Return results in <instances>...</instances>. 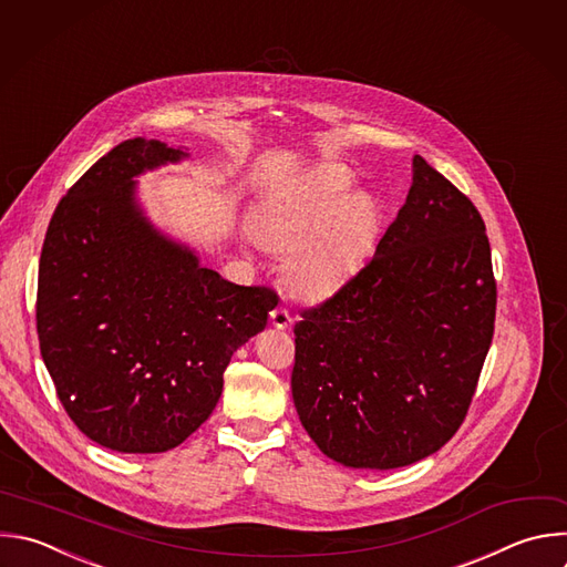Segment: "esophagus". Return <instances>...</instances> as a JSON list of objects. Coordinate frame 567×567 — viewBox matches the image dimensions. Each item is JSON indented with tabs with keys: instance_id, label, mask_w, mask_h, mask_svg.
I'll return each instance as SVG.
<instances>
[{
	"instance_id": "1",
	"label": "esophagus",
	"mask_w": 567,
	"mask_h": 567,
	"mask_svg": "<svg viewBox=\"0 0 567 567\" xmlns=\"http://www.w3.org/2000/svg\"><path fill=\"white\" fill-rule=\"evenodd\" d=\"M269 316H271V324H274L276 329H287V327L291 324V320H293L291 313H289L285 307H276Z\"/></svg>"
}]
</instances>
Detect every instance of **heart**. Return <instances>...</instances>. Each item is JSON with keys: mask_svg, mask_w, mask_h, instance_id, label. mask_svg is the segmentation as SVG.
I'll return each mask as SVG.
<instances>
[{"mask_svg": "<svg viewBox=\"0 0 567 567\" xmlns=\"http://www.w3.org/2000/svg\"><path fill=\"white\" fill-rule=\"evenodd\" d=\"M353 175L338 164H320L276 188L254 214V236L271 251H287V285L300 296L336 289L364 258L379 207L369 194L347 196Z\"/></svg>", "mask_w": 567, "mask_h": 567, "instance_id": "b5f03b06", "label": "heart"}]
</instances>
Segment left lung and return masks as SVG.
Returning a JSON list of instances; mask_svg holds the SVG:
<instances>
[{
    "instance_id": "8db88e82",
    "label": "left lung",
    "mask_w": 567,
    "mask_h": 567,
    "mask_svg": "<svg viewBox=\"0 0 567 567\" xmlns=\"http://www.w3.org/2000/svg\"><path fill=\"white\" fill-rule=\"evenodd\" d=\"M494 316L485 223L414 155L408 200L373 258L293 327L302 427L347 467L394 470L439 452L467 416Z\"/></svg>"
}]
</instances>
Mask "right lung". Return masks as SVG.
Returning <instances> with one entry per match:
<instances>
[{
  "mask_svg": "<svg viewBox=\"0 0 567 567\" xmlns=\"http://www.w3.org/2000/svg\"><path fill=\"white\" fill-rule=\"evenodd\" d=\"M186 157L124 140L60 200L40 258L38 336L60 403L82 434L124 454L177 447L214 412L234 351L278 296L243 287L162 236L133 177Z\"/></svg>",
  "mask_w": 567,
  "mask_h": 567,
  "instance_id": "right-lung-1",
  "label": "right lung"
}]
</instances>
